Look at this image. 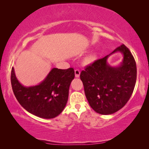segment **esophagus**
Instances as JSON below:
<instances>
[{"label":"esophagus","instance_id":"obj_1","mask_svg":"<svg viewBox=\"0 0 149 149\" xmlns=\"http://www.w3.org/2000/svg\"><path fill=\"white\" fill-rule=\"evenodd\" d=\"M80 70L79 69H76L75 70V77H79L80 76Z\"/></svg>","mask_w":149,"mask_h":149}]
</instances>
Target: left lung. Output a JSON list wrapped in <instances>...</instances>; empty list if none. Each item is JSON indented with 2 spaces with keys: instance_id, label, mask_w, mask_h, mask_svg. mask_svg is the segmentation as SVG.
Masks as SVG:
<instances>
[{
  "instance_id": "obj_1",
  "label": "left lung",
  "mask_w": 149,
  "mask_h": 149,
  "mask_svg": "<svg viewBox=\"0 0 149 149\" xmlns=\"http://www.w3.org/2000/svg\"><path fill=\"white\" fill-rule=\"evenodd\" d=\"M124 55L121 65L111 67L107 59L112 53ZM136 65L133 56L124 44L103 58L86 66L80 78L85 95L91 108L101 115H111L124 106L131 97L136 81Z\"/></svg>"
}]
</instances>
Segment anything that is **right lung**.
I'll list each match as a JSON object with an SVG mask.
<instances>
[{
    "label": "right lung",
    "instance_id": "add662e5",
    "mask_svg": "<svg viewBox=\"0 0 149 149\" xmlns=\"http://www.w3.org/2000/svg\"><path fill=\"white\" fill-rule=\"evenodd\" d=\"M73 68H54L42 83L25 87L11 69L12 89L18 102L28 112L43 118H53L64 109L68 98L70 85L75 77Z\"/></svg>",
    "mask_w": 149,
    "mask_h": 149
}]
</instances>
